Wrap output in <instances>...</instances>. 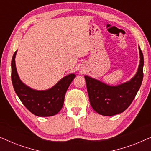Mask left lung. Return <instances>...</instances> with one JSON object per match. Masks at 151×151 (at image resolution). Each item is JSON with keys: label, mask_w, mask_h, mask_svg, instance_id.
Instances as JSON below:
<instances>
[{"label": "left lung", "mask_w": 151, "mask_h": 151, "mask_svg": "<svg viewBox=\"0 0 151 151\" xmlns=\"http://www.w3.org/2000/svg\"><path fill=\"white\" fill-rule=\"evenodd\" d=\"M139 49L140 63L136 75L130 81L116 86L106 85L87 76H84L92 108L99 114L112 116L122 113L133 102L144 77V55Z\"/></svg>", "instance_id": "left-lung-1"}]
</instances>
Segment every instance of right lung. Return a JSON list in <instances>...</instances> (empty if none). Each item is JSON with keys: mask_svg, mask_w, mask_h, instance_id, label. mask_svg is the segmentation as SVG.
<instances>
[{"mask_svg": "<svg viewBox=\"0 0 151 151\" xmlns=\"http://www.w3.org/2000/svg\"><path fill=\"white\" fill-rule=\"evenodd\" d=\"M12 60V81L16 93L24 106L39 117H49L57 114L63 106L66 91L76 77L75 74L63 78L55 85L47 91L32 89L20 81L16 71L15 56Z\"/></svg>", "mask_w": 151, "mask_h": 151, "instance_id": "right-lung-1", "label": "right lung"}]
</instances>
